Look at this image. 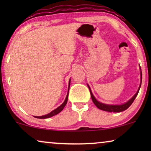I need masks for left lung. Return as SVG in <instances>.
I'll return each instance as SVG.
<instances>
[{
	"label": "left lung",
	"mask_w": 151,
	"mask_h": 151,
	"mask_svg": "<svg viewBox=\"0 0 151 151\" xmlns=\"http://www.w3.org/2000/svg\"><path fill=\"white\" fill-rule=\"evenodd\" d=\"M142 71H141V84H142ZM141 84H140L139 89H138L137 93L135 94V96H134L129 101H128L127 103H125V104H121V105H109V104H102V103L98 102V101L97 100L96 98H95V97L93 96V95L91 91V88L89 86H88V88H89L91 96V99H92L93 102L94 104L96 105V106L98 107V109H101V110L105 111H109V112H122V111H125L126 109H127L128 108H129V107L132 104V103L133 102V101L135 100L136 96H137L138 93H139L140 86H141Z\"/></svg>",
	"instance_id": "left-lung-1"
}]
</instances>
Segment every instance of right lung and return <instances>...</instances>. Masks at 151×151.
I'll use <instances>...</instances> for the list:
<instances>
[{"mask_svg":"<svg viewBox=\"0 0 151 151\" xmlns=\"http://www.w3.org/2000/svg\"><path fill=\"white\" fill-rule=\"evenodd\" d=\"M69 86H70V80H69ZM68 96H69V90H68V93H67V97H66V99H65V102H64L63 104L60 105V106L58 107L57 109H55V110H53V111H51V112L49 113V114H47V115H42V116H34V117H36V118H39V119H46V118H49V117H52V116H53V115H57L58 113H59L60 112H61V111L63 110L64 107L65 106L66 104H67V100H68Z\"/></svg>","mask_w":151,"mask_h":151,"instance_id":"add662e5","label":"right lung"}]
</instances>
